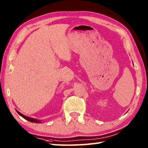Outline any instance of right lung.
Returning <instances> with one entry per match:
<instances>
[{
    "label": "right lung",
    "mask_w": 148,
    "mask_h": 148,
    "mask_svg": "<svg viewBox=\"0 0 148 148\" xmlns=\"http://www.w3.org/2000/svg\"><path fill=\"white\" fill-rule=\"evenodd\" d=\"M17 113H18L20 116H21V117H23L24 119H25L27 120H28V121H31V122H33V123H40V121L39 120H37V119H33V118H31V117H27L25 116H24V115H23L22 114L20 113V112H19L18 111H17Z\"/></svg>",
    "instance_id": "1"
}]
</instances>
